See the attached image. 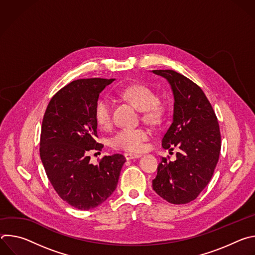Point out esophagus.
I'll list each match as a JSON object with an SVG mask.
<instances>
[{"label": "esophagus", "mask_w": 255, "mask_h": 255, "mask_svg": "<svg viewBox=\"0 0 255 255\" xmlns=\"http://www.w3.org/2000/svg\"><path fill=\"white\" fill-rule=\"evenodd\" d=\"M124 156H125V158H126L127 160H131V159H134V158H139V157H141L140 154H132V153H125Z\"/></svg>", "instance_id": "1"}]
</instances>
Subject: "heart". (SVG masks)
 <instances>
[{
    "instance_id": "obj_1",
    "label": "heart",
    "mask_w": 255,
    "mask_h": 255,
    "mask_svg": "<svg viewBox=\"0 0 255 255\" xmlns=\"http://www.w3.org/2000/svg\"><path fill=\"white\" fill-rule=\"evenodd\" d=\"M117 95L131 103L142 114V120L148 124L157 125L164 117V107L157 101L154 91L148 86L133 84L117 91ZM95 120L99 127L106 128L111 122V103L106 97L100 98L94 110ZM146 129H121L111 139L112 147L128 152H140L144 149V142L148 140Z\"/></svg>"
}]
</instances>
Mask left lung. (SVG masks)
<instances>
[{"instance_id":"1","label":"left lung","mask_w":255,"mask_h":255,"mask_svg":"<svg viewBox=\"0 0 255 255\" xmlns=\"http://www.w3.org/2000/svg\"><path fill=\"white\" fill-rule=\"evenodd\" d=\"M164 78L173 95L172 122L161 143L164 149L178 148L176 159L162 157L152 188L171 204H187L206 188L221 150L219 124L202 89L170 69L152 70Z\"/></svg>"}]
</instances>
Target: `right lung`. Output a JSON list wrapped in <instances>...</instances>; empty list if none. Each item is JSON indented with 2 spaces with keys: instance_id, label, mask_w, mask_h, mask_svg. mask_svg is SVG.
Here are the masks:
<instances>
[{
  "instance_id": "add662e5",
  "label": "right lung",
  "mask_w": 255,
  "mask_h": 255,
  "mask_svg": "<svg viewBox=\"0 0 255 255\" xmlns=\"http://www.w3.org/2000/svg\"><path fill=\"white\" fill-rule=\"evenodd\" d=\"M114 81L71 82L52 97L43 117L40 157L45 172L58 196L79 210L94 209L114 193L126 161L113 154L94 165L88 155L104 146L96 141L94 110L102 91Z\"/></svg>"
}]
</instances>
